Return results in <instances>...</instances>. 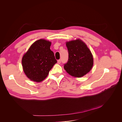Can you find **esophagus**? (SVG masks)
Returning <instances> with one entry per match:
<instances>
[{
  "label": "esophagus",
  "mask_w": 122,
  "mask_h": 122,
  "mask_svg": "<svg viewBox=\"0 0 122 122\" xmlns=\"http://www.w3.org/2000/svg\"><path fill=\"white\" fill-rule=\"evenodd\" d=\"M57 63L59 64H60L61 63V60H58V61H57Z\"/></svg>",
  "instance_id": "34e87169"
}]
</instances>
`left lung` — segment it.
Masks as SVG:
<instances>
[{"label":"left lung","mask_w":122,"mask_h":122,"mask_svg":"<svg viewBox=\"0 0 122 122\" xmlns=\"http://www.w3.org/2000/svg\"><path fill=\"white\" fill-rule=\"evenodd\" d=\"M69 52L64 69L72 76L81 77L86 75L93 66V57L86 45L81 40L77 39L66 42Z\"/></svg>","instance_id":"obj_1"}]
</instances>
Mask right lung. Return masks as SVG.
<instances>
[{
    "label": "right lung",
    "mask_w": 122,
    "mask_h": 122,
    "mask_svg": "<svg viewBox=\"0 0 122 122\" xmlns=\"http://www.w3.org/2000/svg\"><path fill=\"white\" fill-rule=\"evenodd\" d=\"M51 43L40 39L33 43L22 59L25 75L35 82L45 79L50 70L56 63L54 53L50 49Z\"/></svg>",
    "instance_id": "obj_1"
}]
</instances>
